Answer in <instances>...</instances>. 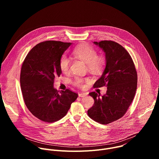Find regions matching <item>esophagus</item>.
I'll use <instances>...</instances> for the list:
<instances>
[{
	"instance_id": "obj_1",
	"label": "esophagus",
	"mask_w": 159,
	"mask_h": 159,
	"mask_svg": "<svg viewBox=\"0 0 159 159\" xmlns=\"http://www.w3.org/2000/svg\"><path fill=\"white\" fill-rule=\"evenodd\" d=\"M87 95V93H80L79 94V97H81V98H83V97H85Z\"/></svg>"
}]
</instances>
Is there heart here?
<instances>
[{
  "instance_id": "heart-1",
  "label": "heart",
  "mask_w": 159,
  "mask_h": 159,
  "mask_svg": "<svg viewBox=\"0 0 159 159\" xmlns=\"http://www.w3.org/2000/svg\"><path fill=\"white\" fill-rule=\"evenodd\" d=\"M74 55L87 63L88 69L93 72H99L104 65V59L98 55L97 51L87 44H81L73 51ZM70 60L65 55L61 57L59 61V67L61 72H68L70 68ZM89 81V78L75 77L72 82L77 87H82L85 82Z\"/></svg>"
}]
</instances>
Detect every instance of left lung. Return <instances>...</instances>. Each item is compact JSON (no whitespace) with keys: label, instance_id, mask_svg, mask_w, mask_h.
I'll list each match as a JSON object with an SVG mask.
<instances>
[{"label":"left lung","instance_id":"8db88e82","mask_svg":"<svg viewBox=\"0 0 159 159\" xmlns=\"http://www.w3.org/2000/svg\"><path fill=\"white\" fill-rule=\"evenodd\" d=\"M106 54V65L94 88L107 87L106 94L100 97L96 92L89 94L94 98L88 116L95 121L107 125L124 116L132 102L137 87V72L129 53L119 43L104 40L94 42Z\"/></svg>","mask_w":159,"mask_h":159}]
</instances>
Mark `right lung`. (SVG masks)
<instances>
[{"label":"right lung","instance_id":"right-lung-1","mask_svg":"<svg viewBox=\"0 0 159 159\" xmlns=\"http://www.w3.org/2000/svg\"><path fill=\"white\" fill-rule=\"evenodd\" d=\"M72 43L46 41L37 44L22 63L20 83L25 104L39 120L53 123L63 118L78 94L69 89L57 90L54 80L61 71L59 61Z\"/></svg>","mask_w":159,"mask_h":159}]
</instances>
